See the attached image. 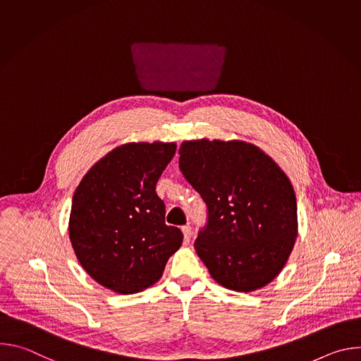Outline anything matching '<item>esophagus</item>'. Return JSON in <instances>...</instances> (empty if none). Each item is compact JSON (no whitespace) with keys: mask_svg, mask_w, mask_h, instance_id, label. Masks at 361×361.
Segmentation results:
<instances>
[{"mask_svg":"<svg viewBox=\"0 0 361 361\" xmlns=\"http://www.w3.org/2000/svg\"><path fill=\"white\" fill-rule=\"evenodd\" d=\"M181 230H183V234H184V241H185V243H190L191 235H192L191 227H190V226H184Z\"/></svg>","mask_w":361,"mask_h":361,"instance_id":"34e87169","label":"esophagus"}]
</instances>
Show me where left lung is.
Returning a JSON list of instances; mask_svg holds the SVG:
<instances>
[{"label":"left lung","mask_w":361,"mask_h":361,"mask_svg":"<svg viewBox=\"0 0 361 361\" xmlns=\"http://www.w3.org/2000/svg\"><path fill=\"white\" fill-rule=\"evenodd\" d=\"M180 170L207 204L195 251L212 277L255 291L286 266L297 237L294 188L267 154L245 141L194 140L180 147Z\"/></svg>","instance_id":"left-lung-1"}]
</instances>
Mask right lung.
<instances>
[{
    "label": "right lung",
    "instance_id": "1",
    "mask_svg": "<svg viewBox=\"0 0 361 361\" xmlns=\"http://www.w3.org/2000/svg\"><path fill=\"white\" fill-rule=\"evenodd\" d=\"M174 142H128L97 161L73 195L68 233L82 269L101 286L134 294L157 283L183 233L166 224L156 184Z\"/></svg>",
    "mask_w": 361,
    "mask_h": 361
}]
</instances>
